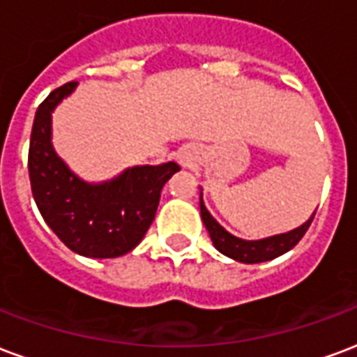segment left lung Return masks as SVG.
Listing matches in <instances>:
<instances>
[{
    "mask_svg": "<svg viewBox=\"0 0 357 357\" xmlns=\"http://www.w3.org/2000/svg\"><path fill=\"white\" fill-rule=\"evenodd\" d=\"M200 215H202L206 229L210 232L213 245L223 255L240 261V263H263V261L276 259L280 255H284V253L299 244V240L305 236V232L308 231V227H310L314 219L312 215L305 225H301L299 229H293L291 232H286V234H276V236H271V238L248 242V240L232 236L231 232H227L223 227L219 225L218 221L210 215V212L206 210L202 199H200Z\"/></svg>",
    "mask_w": 357,
    "mask_h": 357,
    "instance_id": "8db88e82",
    "label": "left lung"
}]
</instances>
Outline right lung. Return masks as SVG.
<instances>
[{
  "label": "right lung",
  "mask_w": 357,
  "mask_h": 357,
  "mask_svg": "<svg viewBox=\"0 0 357 357\" xmlns=\"http://www.w3.org/2000/svg\"><path fill=\"white\" fill-rule=\"evenodd\" d=\"M77 81L58 86L39 104L31 128L28 172L39 212L71 252L112 259L142 242L157 213L160 191L179 170L176 162L136 166L104 185L73 176L51 145V113Z\"/></svg>",
  "instance_id": "right-lung-1"
}]
</instances>
